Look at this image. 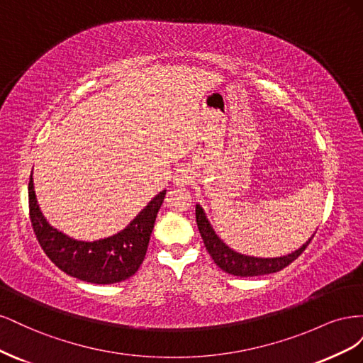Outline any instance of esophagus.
<instances>
[{"label":"esophagus","mask_w":363,"mask_h":363,"mask_svg":"<svg viewBox=\"0 0 363 363\" xmlns=\"http://www.w3.org/2000/svg\"><path fill=\"white\" fill-rule=\"evenodd\" d=\"M192 177H191V171L189 169H179L177 172L174 174V179L172 183L174 186H177V188H184V186H188L191 183Z\"/></svg>","instance_id":"esophagus-1"}]
</instances>
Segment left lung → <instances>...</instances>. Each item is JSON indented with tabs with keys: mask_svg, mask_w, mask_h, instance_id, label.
<instances>
[{
	"mask_svg": "<svg viewBox=\"0 0 363 363\" xmlns=\"http://www.w3.org/2000/svg\"><path fill=\"white\" fill-rule=\"evenodd\" d=\"M195 215H196V224H199V230L201 233V238L204 240L206 250L208 255L212 256L213 262L221 268L223 271L232 274V276L238 277H255V276H263V274H271L283 269L292 263L296 257H298L301 252L306 250V247L311 244L312 238H309L306 242L289 255L280 256V257H255V256H247L240 255V252L230 248L224 240L216 235L211 221L204 212V208L196 204L195 207Z\"/></svg>",
	"mask_w": 363,
	"mask_h": 363,
	"instance_id": "1",
	"label": "left lung"
}]
</instances>
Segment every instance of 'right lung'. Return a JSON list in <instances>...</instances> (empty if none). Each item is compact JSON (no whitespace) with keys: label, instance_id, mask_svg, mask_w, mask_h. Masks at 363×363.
I'll return each mask as SVG.
<instances>
[{"label":"right lung","instance_id":"add662e5","mask_svg":"<svg viewBox=\"0 0 363 363\" xmlns=\"http://www.w3.org/2000/svg\"><path fill=\"white\" fill-rule=\"evenodd\" d=\"M164 195L167 191L159 192L121 232L96 240H79L47 221L36 199L33 172L28 182L31 225L42 250L68 276L95 284L127 280L139 269Z\"/></svg>","mask_w":363,"mask_h":363}]
</instances>
